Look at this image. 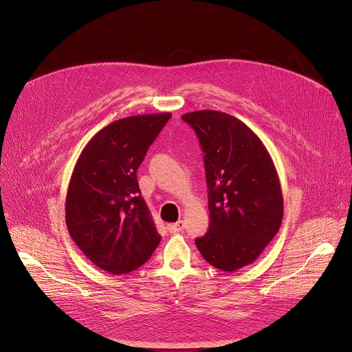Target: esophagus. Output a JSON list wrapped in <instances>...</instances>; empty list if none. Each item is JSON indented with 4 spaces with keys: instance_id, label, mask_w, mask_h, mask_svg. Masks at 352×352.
Returning a JSON list of instances; mask_svg holds the SVG:
<instances>
[{
    "instance_id": "34e87169",
    "label": "esophagus",
    "mask_w": 352,
    "mask_h": 352,
    "mask_svg": "<svg viewBox=\"0 0 352 352\" xmlns=\"http://www.w3.org/2000/svg\"><path fill=\"white\" fill-rule=\"evenodd\" d=\"M184 226H185V223H184V221L182 219H179V221H177L175 223H168V230L171 232V233H177V232H181L182 229H184Z\"/></svg>"
}]
</instances>
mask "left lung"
<instances>
[{
    "mask_svg": "<svg viewBox=\"0 0 352 352\" xmlns=\"http://www.w3.org/2000/svg\"><path fill=\"white\" fill-rule=\"evenodd\" d=\"M204 153L210 223L195 241L212 267L233 272L253 264L278 233L283 196L260 138L236 117L217 110L182 116Z\"/></svg>",
    "mask_w": 352,
    "mask_h": 352,
    "instance_id": "obj_1",
    "label": "left lung"
}]
</instances>
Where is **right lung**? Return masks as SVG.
Here are the masks:
<instances>
[{
  "instance_id": "add662e5",
  "label": "right lung",
  "mask_w": 352,
  "mask_h": 352,
  "mask_svg": "<svg viewBox=\"0 0 352 352\" xmlns=\"http://www.w3.org/2000/svg\"><path fill=\"white\" fill-rule=\"evenodd\" d=\"M170 117L141 114L110 123L74 166L66 196L67 230L87 258L109 274L140 268L160 243L137 170Z\"/></svg>"
}]
</instances>
